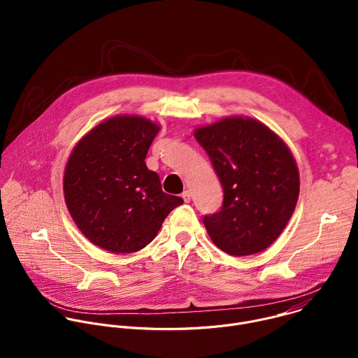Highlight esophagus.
<instances>
[{"instance_id":"1","label":"esophagus","mask_w":358,"mask_h":358,"mask_svg":"<svg viewBox=\"0 0 358 358\" xmlns=\"http://www.w3.org/2000/svg\"><path fill=\"white\" fill-rule=\"evenodd\" d=\"M181 196H182V199H184L185 202H189V199H191V191H189V189H185V191L181 194Z\"/></svg>"}]
</instances>
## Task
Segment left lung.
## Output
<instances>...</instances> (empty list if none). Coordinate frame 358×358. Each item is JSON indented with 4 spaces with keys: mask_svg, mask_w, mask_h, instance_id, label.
<instances>
[{
    "mask_svg": "<svg viewBox=\"0 0 358 358\" xmlns=\"http://www.w3.org/2000/svg\"><path fill=\"white\" fill-rule=\"evenodd\" d=\"M194 137L208 152L224 188L220 213L203 217L213 242L232 257L271 246L287 225L300 178L287 144L266 124L229 116L199 126Z\"/></svg>",
    "mask_w": 358,
    "mask_h": 358,
    "instance_id": "8db88e82",
    "label": "left lung"
}]
</instances>
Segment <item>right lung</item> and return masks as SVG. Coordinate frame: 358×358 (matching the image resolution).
Masks as SVG:
<instances>
[{
  "label": "right lung",
  "mask_w": 358,
  "mask_h": 358,
  "mask_svg": "<svg viewBox=\"0 0 358 358\" xmlns=\"http://www.w3.org/2000/svg\"><path fill=\"white\" fill-rule=\"evenodd\" d=\"M160 126L119 115L87 131L64 174L68 211L80 232L112 253H131L156 238L166 217L184 202L163 191L145 156Z\"/></svg>",
  "instance_id": "right-lung-1"
}]
</instances>
